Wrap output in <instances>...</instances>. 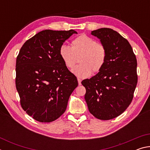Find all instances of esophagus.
<instances>
[{
	"mask_svg": "<svg viewBox=\"0 0 150 150\" xmlns=\"http://www.w3.org/2000/svg\"><path fill=\"white\" fill-rule=\"evenodd\" d=\"M77 81H78V83H79V85H81V79L78 78V79H77Z\"/></svg>",
	"mask_w": 150,
	"mask_h": 150,
	"instance_id": "1",
	"label": "esophagus"
}]
</instances>
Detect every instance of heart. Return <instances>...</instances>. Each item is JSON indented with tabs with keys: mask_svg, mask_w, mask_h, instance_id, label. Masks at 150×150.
Here are the masks:
<instances>
[{
	"mask_svg": "<svg viewBox=\"0 0 150 150\" xmlns=\"http://www.w3.org/2000/svg\"><path fill=\"white\" fill-rule=\"evenodd\" d=\"M72 46L63 44L59 55L65 65L72 69L78 58L80 65L72 69V73L79 78H87L94 72H98L105 65L106 50L103 44L86 35H81L73 40Z\"/></svg>",
	"mask_w": 150,
	"mask_h": 150,
	"instance_id": "1",
	"label": "heart"
}]
</instances>
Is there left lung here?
I'll use <instances>...</instances> for the list:
<instances>
[{"label": "left lung", "instance_id": "left-lung-1", "mask_svg": "<svg viewBox=\"0 0 150 150\" xmlns=\"http://www.w3.org/2000/svg\"><path fill=\"white\" fill-rule=\"evenodd\" d=\"M91 34L105 46L106 62L97 74L81 83L90 112L108 120L123 113L132 100L138 82L137 60L130 43L117 32L103 28Z\"/></svg>", "mask_w": 150, "mask_h": 150}]
</instances>
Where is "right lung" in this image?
Masks as SVG:
<instances>
[{
  "mask_svg": "<svg viewBox=\"0 0 150 150\" xmlns=\"http://www.w3.org/2000/svg\"><path fill=\"white\" fill-rule=\"evenodd\" d=\"M73 30H45L28 40L16 58V87L22 108L40 122H50L65 112L77 77L65 65L59 48Z\"/></svg>",
  "mask_w": 150,
  "mask_h": 150,
  "instance_id": "1",
  "label": "right lung"
}]
</instances>
